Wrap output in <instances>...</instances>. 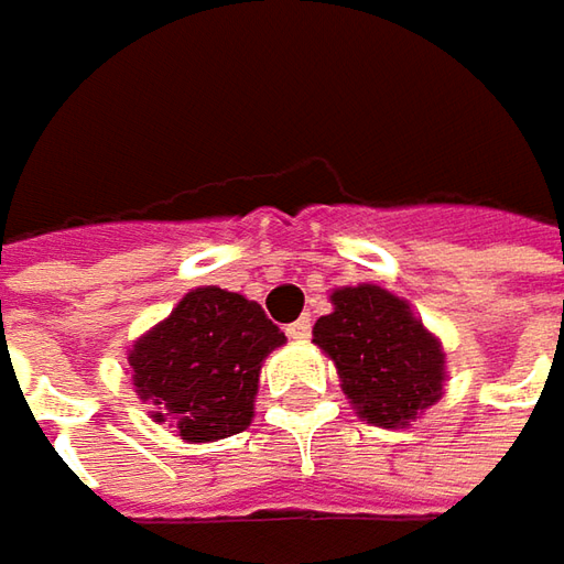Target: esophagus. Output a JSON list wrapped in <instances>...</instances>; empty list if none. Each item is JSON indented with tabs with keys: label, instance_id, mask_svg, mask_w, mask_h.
<instances>
[{
	"label": "esophagus",
	"instance_id": "obj_1",
	"mask_svg": "<svg viewBox=\"0 0 564 564\" xmlns=\"http://www.w3.org/2000/svg\"><path fill=\"white\" fill-rule=\"evenodd\" d=\"M286 334L293 337V340H306L308 334H312V318L303 315L300 322H293V325H286Z\"/></svg>",
	"mask_w": 564,
	"mask_h": 564
}]
</instances>
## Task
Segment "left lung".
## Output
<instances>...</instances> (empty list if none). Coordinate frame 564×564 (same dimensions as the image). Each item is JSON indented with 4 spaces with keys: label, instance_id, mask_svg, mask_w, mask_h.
I'll return each mask as SVG.
<instances>
[{
    "label": "left lung",
    "instance_id": "1",
    "mask_svg": "<svg viewBox=\"0 0 564 564\" xmlns=\"http://www.w3.org/2000/svg\"><path fill=\"white\" fill-rule=\"evenodd\" d=\"M330 303L334 312L322 315L312 334L362 420L406 426L442 398L445 354L404 300L362 283L334 290Z\"/></svg>",
    "mask_w": 564,
    "mask_h": 564
}]
</instances>
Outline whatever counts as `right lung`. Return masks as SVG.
<instances>
[{"instance_id": "obj_1", "label": "right lung", "mask_w": 564, "mask_h": 564, "mask_svg": "<svg viewBox=\"0 0 564 564\" xmlns=\"http://www.w3.org/2000/svg\"><path fill=\"white\" fill-rule=\"evenodd\" d=\"M283 330L264 308L220 286H198L129 354L132 381L154 420L188 442H214L252 423L261 359Z\"/></svg>"}]
</instances>
